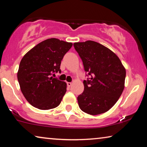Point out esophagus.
<instances>
[{
	"label": "esophagus",
	"instance_id": "esophagus-1",
	"mask_svg": "<svg viewBox=\"0 0 147 147\" xmlns=\"http://www.w3.org/2000/svg\"><path fill=\"white\" fill-rule=\"evenodd\" d=\"M67 85L68 87H71L72 86V83L71 82H67Z\"/></svg>",
	"mask_w": 147,
	"mask_h": 147
}]
</instances>
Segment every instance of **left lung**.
Instances as JSON below:
<instances>
[{
	"mask_svg": "<svg viewBox=\"0 0 147 147\" xmlns=\"http://www.w3.org/2000/svg\"><path fill=\"white\" fill-rule=\"evenodd\" d=\"M91 78L84 80V91L78 96L81 110L92 115L108 111L119 100L124 88L126 69L116 54L97 42L74 43Z\"/></svg>",
	"mask_w": 147,
	"mask_h": 147,
	"instance_id": "8db88e82",
	"label": "left lung"
}]
</instances>
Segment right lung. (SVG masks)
Instances as JSON below:
<instances>
[{
    "label": "right lung",
    "mask_w": 147,
    "mask_h": 147,
    "mask_svg": "<svg viewBox=\"0 0 147 147\" xmlns=\"http://www.w3.org/2000/svg\"><path fill=\"white\" fill-rule=\"evenodd\" d=\"M73 43L51 38L33 47L22 58L17 79L22 93L32 106L47 110L59 105L67 84L53 78Z\"/></svg>",
    "instance_id": "obj_1"
}]
</instances>
